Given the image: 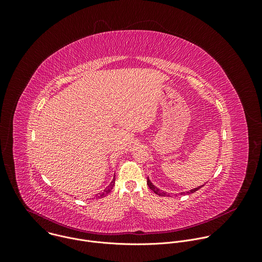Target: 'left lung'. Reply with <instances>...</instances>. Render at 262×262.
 Listing matches in <instances>:
<instances>
[{"mask_svg": "<svg viewBox=\"0 0 262 262\" xmlns=\"http://www.w3.org/2000/svg\"><path fill=\"white\" fill-rule=\"evenodd\" d=\"M147 184H148V186H149V189H150L152 192H155L157 195L162 196V197H170L169 193L164 192V191L160 190L159 188H157V186L150 181V179H149V177H147ZM203 185H204V184H202V185L198 186V188H195V189H193V190H190V191H188V192H181V193H179V195H190V194H192V193H195L196 191H198L199 189H201Z\"/></svg>", "mask_w": 262, "mask_h": 262, "instance_id": "left-lung-1", "label": "left lung"}]
</instances>
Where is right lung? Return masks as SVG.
Wrapping results in <instances>:
<instances>
[{
	"label": "right lung",
	"instance_id": "right-lung-1",
	"mask_svg": "<svg viewBox=\"0 0 262 262\" xmlns=\"http://www.w3.org/2000/svg\"><path fill=\"white\" fill-rule=\"evenodd\" d=\"M114 184H115V176L113 177V180L111 181V183L106 186V188L102 191V192H100V193H98V194H96V197L97 198H102V197H105L107 194H110V192L112 191V189H113V186H114Z\"/></svg>",
	"mask_w": 262,
	"mask_h": 262
}]
</instances>
